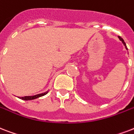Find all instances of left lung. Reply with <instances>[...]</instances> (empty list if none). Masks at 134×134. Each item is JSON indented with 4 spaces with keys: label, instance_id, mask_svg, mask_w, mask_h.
I'll return each mask as SVG.
<instances>
[{
    "label": "left lung",
    "instance_id": "8db88e82",
    "mask_svg": "<svg viewBox=\"0 0 134 134\" xmlns=\"http://www.w3.org/2000/svg\"><path fill=\"white\" fill-rule=\"evenodd\" d=\"M118 37H119V39L121 40V41H122V43H124V46H125V47H126V48L127 49V48H126V43H125V42H124V40H123V38H121V36H118Z\"/></svg>",
    "mask_w": 134,
    "mask_h": 134
}]
</instances>
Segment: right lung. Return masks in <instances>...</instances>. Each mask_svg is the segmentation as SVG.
<instances>
[{"mask_svg":"<svg viewBox=\"0 0 134 134\" xmlns=\"http://www.w3.org/2000/svg\"><path fill=\"white\" fill-rule=\"evenodd\" d=\"M48 92L47 91L46 93H41V94H38V95H35V96H24V97H21V98H19L20 99H22V100H34V99L37 98H39V97L43 96L45 95H46L48 93Z\"/></svg>","mask_w":134,"mask_h":134,"instance_id":"1","label":"right lung"}]
</instances>
